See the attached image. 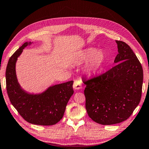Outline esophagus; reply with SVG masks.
<instances>
[{"mask_svg": "<svg viewBox=\"0 0 149 149\" xmlns=\"http://www.w3.org/2000/svg\"><path fill=\"white\" fill-rule=\"evenodd\" d=\"M73 88L75 90H79V89L81 88V83L80 81L79 80H75L73 84Z\"/></svg>", "mask_w": 149, "mask_h": 149, "instance_id": "obj_1", "label": "esophagus"}]
</instances>
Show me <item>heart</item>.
<instances>
[{"mask_svg":"<svg viewBox=\"0 0 149 149\" xmlns=\"http://www.w3.org/2000/svg\"><path fill=\"white\" fill-rule=\"evenodd\" d=\"M105 53L102 50L97 51V49L88 48L81 51L74 56L73 62L81 64L87 62L84 71L85 74L91 77L96 74L105 61Z\"/></svg>","mask_w":149,"mask_h":149,"instance_id":"1","label":"heart"}]
</instances>
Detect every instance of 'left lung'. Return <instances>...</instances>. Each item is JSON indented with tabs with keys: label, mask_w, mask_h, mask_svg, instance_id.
<instances>
[{
	"label": "left lung",
	"mask_w": 149,
	"mask_h": 149,
	"mask_svg": "<svg viewBox=\"0 0 149 149\" xmlns=\"http://www.w3.org/2000/svg\"><path fill=\"white\" fill-rule=\"evenodd\" d=\"M118 54L114 67L84 81L85 108L92 120L102 125L123 122L131 116L141 97L142 66L130 46L116 41Z\"/></svg>",
	"instance_id": "8db88e82"
}]
</instances>
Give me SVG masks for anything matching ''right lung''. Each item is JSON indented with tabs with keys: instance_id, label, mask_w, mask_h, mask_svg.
I'll return each mask as SVG.
<instances>
[{
	"instance_id": "right-lung-1",
	"label": "right lung",
	"mask_w": 149,
	"mask_h": 149,
	"mask_svg": "<svg viewBox=\"0 0 149 149\" xmlns=\"http://www.w3.org/2000/svg\"><path fill=\"white\" fill-rule=\"evenodd\" d=\"M31 44L25 42L9 58L6 71L8 95L12 105L27 122L36 125H54L63 117L74 93L73 81L50 86L40 94H31L24 90L16 77V63L23 49Z\"/></svg>"
}]
</instances>
